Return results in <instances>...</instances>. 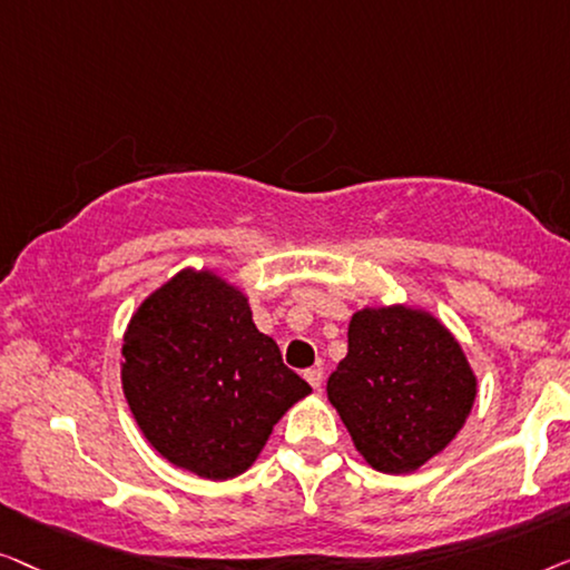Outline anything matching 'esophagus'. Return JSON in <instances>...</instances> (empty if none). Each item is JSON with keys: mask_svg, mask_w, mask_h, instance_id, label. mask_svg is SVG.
<instances>
[{"mask_svg": "<svg viewBox=\"0 0 570 570\" xmlns=\"http://www.w3.org/2000/svg\"><path fill=\"white\" fill-rule=\"evenodd\" d=\"M304 380H307L315 390H320V387H323V368H320V366L307 368V372H304Z\"/></svg>", "mask_w": 570, "mask_h": 570, "instance_id": "obj_1", "label": "esophagus"}]
</instances>
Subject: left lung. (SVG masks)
Here are the masks:
<instances>
[{
	"mask_svg": "<svg viewBox=\"0 0 570 570\" xmlns=\"http://www.w3.org/2000/svg\"><path fill=\"white\" fill-rule=\"evenodd\" d=\"M327 400L364 460L400 475L456 436L475 400V374L429 312L366 307L351 317L348 354L327 380Z\"/></svg>",
	"mask_w": 570,
	"mask_h": 570,
	"instance_id": "left-lung-1",
	"label": "left lung"
}]
</instances>
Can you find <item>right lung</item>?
<instances>
[{
    "instance_id": "right-lung-1",
    "label": "right lung",
    "mask_w": 570,
    "mask_h": 570,
    "mask_svg": "<svg viewBox=\"0 0 570 570\" xmlns=\"http://www.w3.org/2000/svg\"><path fill=\"white\" fill-rule=\"evenodd\" d=\"M124 392L165 460L208 480L245 472L312 387L284 364L250 304L208 271H180L124 335Z\"/></svg>"
}]
</instances>
